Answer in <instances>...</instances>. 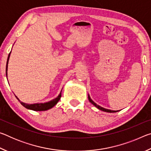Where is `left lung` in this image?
<instances>
[{
    "label": "left lung",
    "instance_id": "left-lung-1",
    "mask_svg": "<svg viewBox=\"0 0 151 151\" xmlns=\"http://www.w3.org/2000/svg\"><path fill=\"white\" fill-rule=\"evenodd\" d=\"M88 98L89 101H90L91 103L92 104H93L94 106H95L97 109H99V110H101V111H104V112H116L118 111H111V110L104 109V108H103V107H101V106L98 105V104H96L93 100H92V99H91L90 96H89V94H88Z\"/></svg>",
    "mask_w": 151,
    "mask_h": 151
}]
</instances>
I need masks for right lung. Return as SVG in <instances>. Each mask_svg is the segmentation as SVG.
Segmentation results:
<instances>
[{"label": "right lung", "instance_id": "obj_1", "mask_svg": "<svg viewBox=\"0 0 151 151\" xmlns=\"http://www.w3.org/2000/svg\"><path fill=\"white\" fill-rule=\"evenodd\" d=\"M11 52L9 53L8 58H7V62H6V78H7V70H8V63H9V60L10 58V55H11ZM16 98L19 100V101L20 103V104H22V106H24L25 108L27 109H30V110H32V111H47V110L50 109L51 108H52L53 106H55L56 104H57V103L60 99L61 97V92L60 93L58 94V96L55 98V99H52V101H48L47 103H35V104H27L25 103H23V102L20 101L19 98L17 96Z\"/></svg>", "mask_w": 151, "mask_h": 151}]
</instances>
